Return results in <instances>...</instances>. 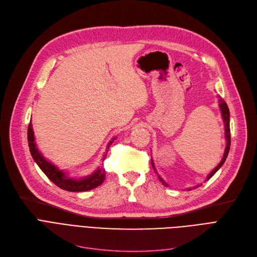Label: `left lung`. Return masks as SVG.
<instances>
[{"label":"left lung","instance_id":"1","mask_svg":"<svg viewBox=\"0 0 257 257\" xmlns=\"http://www.w3.org/2000/svg\"><path fill=\"white\" fill-rule=\"evenodd\" d=\"M219 97V106H220V109H221V113H222V117H223V120H224V128H225V140H226V148H225V152H224V156H223V158H222V160L220 161V164L215 167L208 175H207V177H206V179L205 180H209L213 175L217 173V171L224 165V163H225V160H226V158H227V156H228V153H229V150H230V143H231V137H230V114H229V109H228V106H227V104H226V102L220 97V96H218ZM152 165H153V168H154V170H155V167H154V164L152 163ZM158 178H159V180L163 182V184L164 185H166V186H168V183L161 178L159 175H158ZM202 185V184H201ZM187 191H191V188H188Z\"/></svg>","mask_w":257,"mask_h":257}]
</instances>
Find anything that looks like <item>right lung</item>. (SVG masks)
Segmentation results:
<instances>
[{"label": "right lung", "instance_id": "1", "mask_svg": "<svg viewBox=\"0 0 257 257\" xmlns=\"http://www.w3.org/2000/svg\"><path fill=\"white\" fill-rule=\"evenodd\" d=\"M114 140H115V138L108 143L106 149H109L110 145L113 143ZM28 145H29L30 153H31L34 161L37 164V166L40 168V170H42L46 174V176L54 184H56L58 187L62 188V190H64V191L76 192V193L90 191V190H92V188L101 185L105 180V171L101 168H98L91 175H89V176L75 179V178L69 177L67 175H65V173L58 170L55 166L49 163V161L42 155V153H40L37 149L35 141H34V132H33L31 123L28 126ZM107 151H106L103 159H105Z\"/></svg>", "mask_w": 257, "mask_h": 257}]
</instances>
